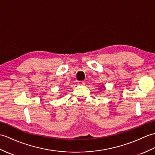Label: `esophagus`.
<instances>
[{"mask_svg": "<svg viewBox=\"0 0 155 155\" xmlns=\"http://www.w3.org/2000/svg\"><path fill=\"white\" fill-rule=\"evenodd\" d=\"M77 83L78 84V85H84L85 84V82L83 81H79L77 82Z\"/></svg>", "mask_w": 155, "mask_h": 155, "instance_id": "obj_1", "label": "esophagus"}]
</instances>
